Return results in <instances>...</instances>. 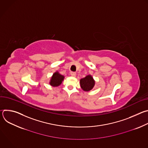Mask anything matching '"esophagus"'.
Returning a JSON list of instances; mask_svg holds the SVG:
<instances>
[{
	"mask_svg": "<svg viewBox=\"0 0 148 148\" xmlns=\"http://www.w3.org/2000/svg\"><path fill=\"white\" fill-rule=\"evenodd\" d=\"M71 75L72 77H75L76 76V73H75V72H71Z\"/></svg>",
	"mask_w": 148,
	"mask_h": 148,
	"instance_id": "1",
	"label": "esophagus"
}]
</instances>
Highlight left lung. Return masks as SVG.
<instances>
[{"label": "left lung", "instance_id": "8db88e82", "mask_svg": "<svg viewBox=\"0 0 148 148\" xmlns=\"http://www.w3.org/2000/svg\"><path fill=\"white\" fill-rule=\"evenodd\" d=\"M81 88L83 91L88 92L91 90L95 84V81L91 75H88L86 77L81 78L79 81Z\"/></svg>", "mask_w": 148, "mask_h": 148}]
</instances>
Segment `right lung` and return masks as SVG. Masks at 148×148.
<instances>
[{
	"label": "right lung",
	"mask_w": 148,
	"mask_h": 148,
	"mask_svg": "<svg viewBox=\"0 0 148 148\" xmlns=\"http://www.w3.org/2000/svg\"><path fill=\"white\" fill-rule=\"evenodd\" d=\"M64 79V76L60 74L58 71L55 72L50 78L49 82L50 85L53 87H57L61 85L62 81Z\"/></svg>",
	"instance_id": "1"
}]
</instances>
